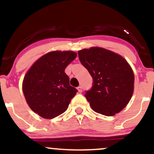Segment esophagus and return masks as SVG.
Returning <instances> with one entry per match:
<instances>
[{
  "label": "esophagus",
  "instance_id": "1",
  "mask_svg": "<svg viewBox=\"0 0 154 154\" xmlns=\"http://www.w3.org/2000/svg\"><path fill=\"white\" fill-rule=\"evenodd\" d=\"M77 90H78V91L79 92V93H82V87H81V86H79V87L77 88Z\"/></svg>",
  "mask_w": 154,
  "mask_h": 154
}]
</instances>
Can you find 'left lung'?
Segmentation results:
<instances>
[{
  "mask_svg": "<svg viewBox=\"0 0 154 154\" xmlns=\"http://www.w3.org/2000/svg\"><path fill=\"white\" fill-rule=\"evenodd\" d=\"M79 59L93 78L85 92L93 110L113 116L128 105L133 93L135 77L128 61L106 49L93 47L78 51Z\"/></svg>",
  "mask_w": 154,
  "mask_h": 154,
  "instance_id": "obj_1",
  "label": "left lung"
}]
</instances>
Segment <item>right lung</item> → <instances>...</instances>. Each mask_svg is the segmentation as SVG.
<instances>
[{"instance_id":"right-lung-1","label":"right lung","mask_w":154,"mask_h":154,"mask_svg":"<svg viewBox=\"0 0 154 154\" xmlns=\"http://www.w3.org/2000/svg\"><path fill=\"white\" fill-rule=\"evenodd\" d=\"M72 51H53L40 57L26 74L22 90L29 106L39 116L53 119L63 114L77 90L65 73L75 59Z\"/></svg>"}]
</instances>
